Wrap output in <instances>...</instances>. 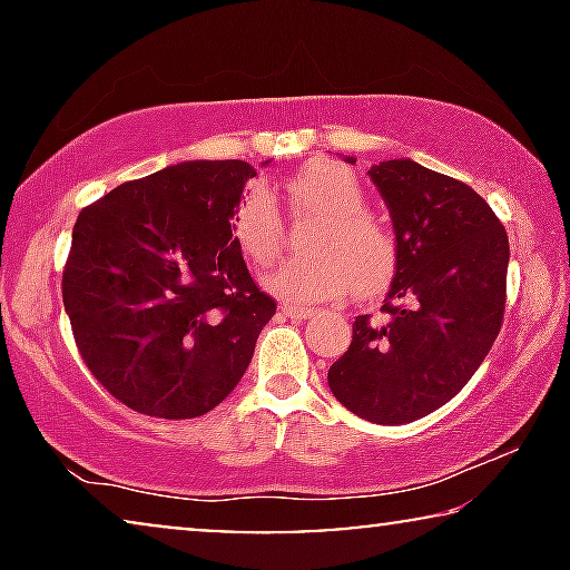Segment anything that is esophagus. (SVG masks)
<instances>
[{"instance_id":"1","label":"esophagus","mask_w":570,"mask_h":570,"mask_svg":"<svg viewBox=\"0 0 570 570\" xmlns=\"http://www.w3.org/2000/svg\"><path fill=\"white\" fill-rule=\"evenodd\" d=\"M283 314L287 316V318H311L314 316V308H308V306H298V303H283Z\"/></svg>"}]
</instances>
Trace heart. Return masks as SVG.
I'll list each match as a JSON object with an SVG mask.
<instances>
[{
  "instance_id": "heart-1",
  "label": "heart",
  "mask_w": 570,
  "mask_h": 570,
  "mask_svg": "<svg viewBox=\"0 0 570 570\" xmlns=\"http://www.w3.org/2000/svg\"><path fill=\"white\" fill-rule=\"evenodd\" d=\"M275 194L291 202L293 213L318 215L306 248L269 272L267 287L287 303L340 301L347 293H373L386 283L396 262V238L389 225L365 209L361 178L342 163L316 160L283 186H248L233 213V238L246 259L269 264L279 254L285 223Z\"/></svg>"
}]
</instances>
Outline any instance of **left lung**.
Masks as SVG:
<instances>
[{
	"mask_svg": "<svg viewBox=\"0 0 570 570\" xmlns=\"http://www.w3.org/2000/svg\"><path fill=\"white\" fill-rule=\"evenodd\" d=\"M368 176L396 236L386 318H355L353 342L326 381L357 417L402 425L454 400L493 347L509 236L478 191L415 160H384Z\"/></svg>",
	"mask_w": 570,
	"mask_h": 570,
	"instance_id": "left-lung-1",
	"label": "left lung"
}]
</instances>
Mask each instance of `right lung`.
<instances>
[{
  "mask_svg": "<svg viewBox=\"0 0 570 570\" xmlns=\"http://www.w3.org/2000/svg\"><path fill=\"white\" fill-rule=\"evenodd\" d=\"M244 160L176 163L116 186L72 230L61 298L85 365L150 417H199L252 363L277 303L233 238Z\"/></svg>",
  "mask_w": 570,
  "mask_h": 570,
  "instance_id": "obj_1",
  "label": "right lung"
}]
</instances>
